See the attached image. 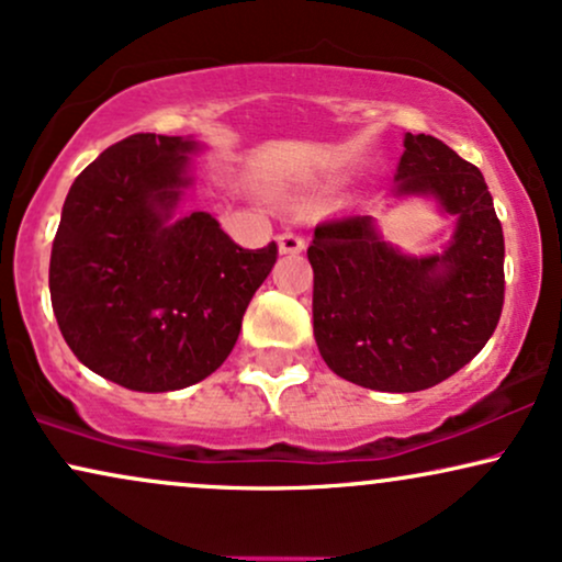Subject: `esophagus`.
Segmentation results:
<instances>
[{"label": "esophagus", "instance_id": "34e87169", "mask_svg": "<svg viewBox=\"0 0 562 562\" xmlns=\"http://www.w3.org/2000/svg\"><path fill=\"white\" fill-rule=\"evenodd\" d=\"M304 249V239L296 232H281L279 234V252L281 255H296Z\"/></svg>", "mask_w": 562, "mask_h": 562}]
</instances>
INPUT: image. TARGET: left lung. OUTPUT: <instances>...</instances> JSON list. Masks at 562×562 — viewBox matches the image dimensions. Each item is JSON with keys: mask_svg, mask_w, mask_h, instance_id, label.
Segmentation results:
<instances>
[{"mask_svg": "<svg viewBox=\"0 0 562 562\" xmlns=\"http://www.w3.org/2000/svg\"><path fill=\"white\" fill-rule=\"evenodd\" d=\"M396 195H427L456 216L440 255L387 245L372 216L315 228L313 328L338 378L385 393L442 383L495 334L505 294V241L493 195L474 164L432 135L404 137Z\"/></svg>", "mask_w": 562, "mask_h": 562, "instance_id": "left-lung-1", "label": "left lung"}]
</instances>
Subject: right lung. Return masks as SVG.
<instances>
[{
    "label": "right lung",
    "mask_w": 562,
    "mask_h": 562,
    "mask_svg": "<svg viewBox=\"0 0 562 562\" xmlns=\"http://www.w3.org/2000/svg\"><path fill=\"white\" fill-rule=\"evenodd\" d=\"M192 137L137 133L69 187L48 292L72 355L140 393L195 385L232 355L279 247L245 249L205 211L177 216Z\"/></svg>",
    "instance_id": "right-lung-1"
}]
</instances>
